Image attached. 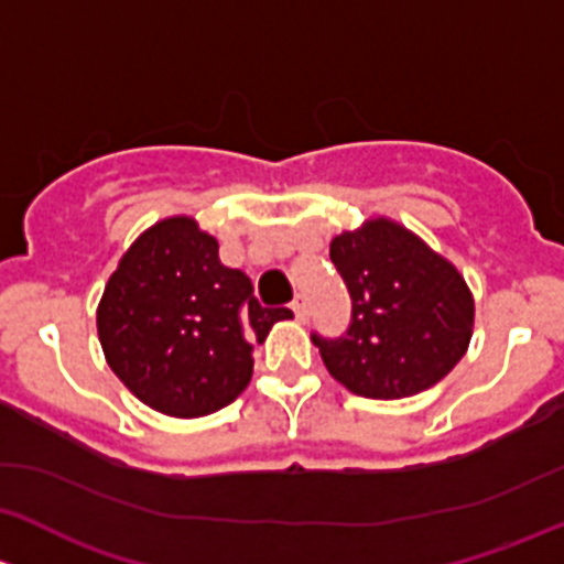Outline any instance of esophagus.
Instances as JSON below:
<instances>
[{
	"mask_svg": "<svg viewBox=\"0 0 564 564\" xmlns=\"http://www.w3.org/2000/svg\"><path fill=\"white\" fill-rule=\"evenodd\" d=\"M290 310L295 312V317H299V321H306V299H304V293H299L293 301H290Z\"/></svg>",
	"mask_w": 564,
	"mask_h": 564,
	"instance_id": "1",
	"label": "esophagus"
}]
</instances>
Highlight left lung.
Masks as SVG:
<instances>
[{"label":"left lung","mask_w":564,"mask_h":564,"mask_svg":"<svg viewBox=\"0 0 564 564\" xmlns=\"http://www.w3.org/2000/svg\"><path fill=\"white\" fill-rule=\"evenodd\" d=\"M350 290L345 336L312 334L325 369L367 399H404L437 386L462 361L475 301L456 265L386 217L330 241Z\"/></svg>","instance_id":"obj_1"}]
</instances>
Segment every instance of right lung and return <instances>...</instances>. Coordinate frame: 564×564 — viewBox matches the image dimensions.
I'll list each match as a JSON object with an SVG mask.
<instances>
[{
	"label": "right lung",
	"mask_w": 564,
	"mask_h": 564,
	"mask_svg": "<svg viewBox=\"0 0 564 564\" xmlns=\"http://www.w3.org/2000/svg\"><path fill=\"white\" fill-rule=\"evenodd\" d=\"M293 312L260 306L249 276L219 260L193 217L141 234L110 274L97 334L113 375L173 417L228 408L252 380V345Z\"/></svg>",
	"instance_id": "add662e5"
}]
</instances>
